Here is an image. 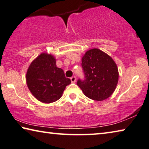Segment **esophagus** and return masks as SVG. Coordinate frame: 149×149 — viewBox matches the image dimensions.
<instances>
[{"instance_id":"1","label":"esophagus","mask_w":149,"mask_h":149,"mask_svg":"<svg viewBox=\"0 0 149 149\" xmlns=\"http://www.w3.org/2000/svg\"><path fill=\"white\" fill-rule=\"evenodd\" d=\"M70 80H71V82L74 83L75 82H76V80H77L76 77H75V76H72V77H70Z\"/></svg>"}]
</instances>
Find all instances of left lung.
<instances>
[{
	"mask_svg": "<svg viewBox=\"0 0 149 149\" xmlns=\"http://www.w3.org/2000/svg\"><path fill=\"white\" fill-rule=\"evenodd\" d=\"M84 79L77 85L88 98L103 101L112 95L118 81V70L111 57L100 49L93 48L86 52L82 59Z\"/></svg>",
	"mask_w": 149,
	"mask_h": 149,
	"instance_id": "1",
	"label": "left lung"
}]
</instances>
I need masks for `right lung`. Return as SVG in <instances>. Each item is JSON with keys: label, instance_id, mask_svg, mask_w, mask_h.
Returning <instances> with one entry per match:
<instances>
[{"label": "right lung", "instance_id": "right-lung-1", "mask_svg": "<svg viewBox=\"0 0 149 149\" xmlns=\"http://www.w3.org/2000/svg\"><path fill=\"white\" fill-rule=\"evenodd\" d=\"M29 89L38 101L49 103L61 97L71 81L66 78L61 68L57 67L52 55L43 53L31 63L26 74Z\"/></svg>", "mask_w": 149, "mask_h": 149}]
</instances>
